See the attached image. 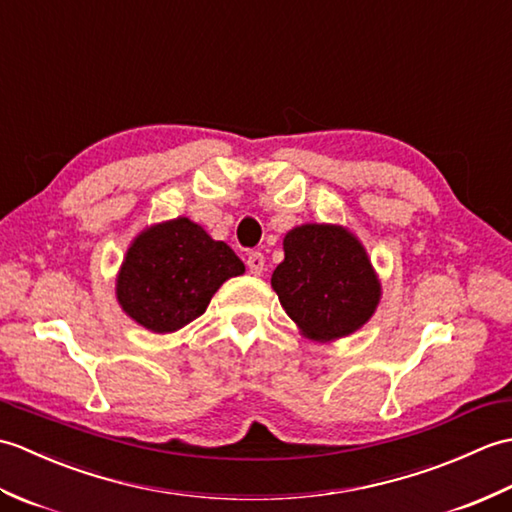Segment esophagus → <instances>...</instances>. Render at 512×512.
<instances>
[{"label":"esophagus","mask_w":512,"mask_h":512,"mask_svg":"<svg viewBox=\"0 0 512 512\" xmlns=\"http://www.w3.org/2000/svg\"><path fill=\"white\" fill-rule=\"evenodd\" d=\"M246 266L253 275H262L264 266H266V259H264L262 253H259V250H253V253H248V257H246Z\"/></svg>","instance_id":"34e87169"}]
</instances>
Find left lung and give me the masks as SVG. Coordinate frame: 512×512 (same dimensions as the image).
Instances as JSON below:
<instances>
[{"mask_svg": "<svg viewBox=\"0 0 512 512\" xmlns=\"http://www.w3.org/2000/svg\"><path fill=\"white\" fill-rule=\"evenodd\" d=\"M270 284L288 317L314 341L352 334L372 317L380 284L358 239L341 226H297Z\"/></svg>", "mask_w": 512, "mask_h": 512, "instance_id": "obj_1", "label": "left lung"}]
</instances>
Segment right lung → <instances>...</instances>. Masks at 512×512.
Here are the masks:
<instances>
[{
	"label": "right lung",
	"mask_w": 512,
	"mask_h": 512,
	"mask_svg": "<svg viewBox=\"0 0 512 512\" xmlns=\"http://www.w3.org/2000/svg\"><path fill=\"white\" fill-rule=\"evenodd\" d=\"M244 273L231 246L178 217L140 233L118 275L116 297L147 330L176 332L198 319L226 279Z\"/></svg>",
	"instance_id": "1"
}]
</instances>
